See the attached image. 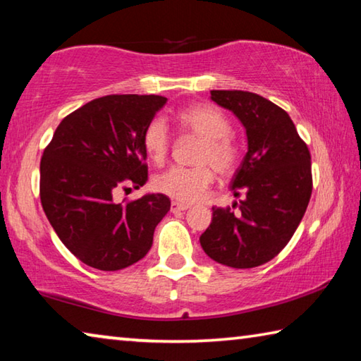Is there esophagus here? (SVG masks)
Segmentation results:
<instances>
[{"instance_id":"obj_1","label":"esophagus","mask_w":361,"mask_h":361,"mask_svg":"<svg viewBox=\"0 0 361 361\" xmlns=\"http://www.w3.org/2000/svg\"><path fill=\"white\" fill-rule=\"evenodd\" d=\"M190 208V206L188 204H184V203H179V202H173L171 203V212H180V211H185V209H188Z\"/></svg>"}]
</instances>
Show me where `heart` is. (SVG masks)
<instances>
[{
  "instance_id": "1",
  "label": "heart",
  "mask_w": 361,
  "mask_h": 361,
  "mask_svg": "<svg viewBox=\"0 0 361 361\" xmlns=\"http://www.w3.org/2000/svg\"><path fill=\"white\" fill-rule=\"evenodd\" d=\"M177 125L184 133L200 139L195 152L193 168L174 166L153 180L155 190L180 203H195L208 192L214 168L221 176L233 173L240 158V150L230 135L232 126L221 110L211 105H190L176 116ZM171 135L163 118H153L144 133V149L153 163L161 164L168 157Z\"/></svg>"
}]
</instances>
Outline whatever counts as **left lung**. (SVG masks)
Returning a JSON list of instances; mask_svg holds the SVG:
<instances>
[{
    "instance_id": "8db88e82",
    "label": "left lung",
    "mask_w": 361,
    "mask_h": 361,
    "mask_svg": "<svg viewBox=\"0 0 361 361\" xmlns=\"http://www.w3.org/2000/svg\"><path fill=\"white\" fill-rule=\"evenodd\" d=\"M211 99L246 129L247 152L232 180L233 195L245 200L238 212L214 206L200 243L212 261L252 269L271 261L302 221L312 195L310 152L286 111L259 94L211 91Z\"/></svg>"
}]
</instances>
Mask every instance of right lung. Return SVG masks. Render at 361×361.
Segmentation results:
<instances>
[{
    "mask_svg": "<svg viewBox=\"0 0 361 361\" xmlns=\"http://www.w3.org/2000/svg\"><path fill=\"white\" fill-rule=\"evenodd\" d=\"M166 100L153 94L94 99L63 118L43 152L44 214L68 251L90 267L114 271L140 261L171 208L163 193L114 200L120 188H139L149 179L144 133Z\"/></svg>",
    "mask_w": 361,
    "mask_h": 361,
    "instance_id": "right-lung-1",
    "label": "right lung"
}]
</instances>
